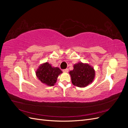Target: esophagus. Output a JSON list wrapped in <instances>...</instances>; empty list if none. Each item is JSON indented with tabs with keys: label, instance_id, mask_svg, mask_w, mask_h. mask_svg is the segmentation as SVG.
I'll return each instance as SVG.
<instances>
[{
	"label": "esophagus",
	"instance_id": "1",
	"mask_svg": "<svg viewBox=\"0 0 128 128\" xmlns=\"http://www.w3.org/2000/svg\"><path fill=\"white\" fill-rule=\"evenodd\" d=\"M68 71H69L68 69H64V70H63V72H68Z\"/></svg>",
	"mask_w": 128,
	"mask_h": 128
}]
</instances>
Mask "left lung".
Returning a JSON list of instances; mask_svg holds the SVG:
<instances>
[{"mask_svg": "<svg viewBox=\"0 0 128 128\" xmlns=\"http://www.w3.org/2000/svg\"><path fill=\"white\" fill-rule=\"evenodd\" d=\"M69 74L74 86L84 88L93 82L95 77V70L88 64L78 62L74 65V69L70 71Z\"/></svg>", "mask_w": 128, "mask_h": 128, "instance_id": "1", "label": "left lung"}]
</instances>
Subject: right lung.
<instances>
[{
	"mask_svg": "<svg viewBox=\"0 0 128 128\" xmlns=\"http://www.w3.org/2000/svg\"><path fill=\"white\" fill-rule=\"evenodd\" d=\"M62 73L58 67H52L48 62L40 64L36 72L38 80L48 86H53L56 83L58 77Z\"/></svg>",
	"mask_w": 128,
	"mask_h": 128,
	"instance_id": "1",
	"label": "right lung"
}]
</instances>
